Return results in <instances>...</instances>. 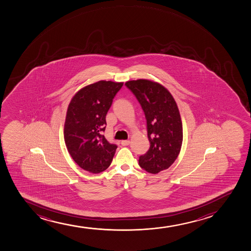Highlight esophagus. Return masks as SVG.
Wrapping results in <instances>:
<instances>
[{"label": "esophagus", "instance_id": "34e87169", "mask_svg": "<svg viewBox=\"0 0 251 251\" xmlns=\"http://www.w3.org/2000/svg\"><path fill=\"white\" fill-rule=\"evenodd\" d=\"M129 144H130V141H128V140L121 141V145H122V146H124V147H126V146H128Z\"/></svg>", "mask_w": 251, "mask_h": 251}]
</instances>
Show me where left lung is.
Instances as JSON below:
<instances>
[{
    "instance_id": "obj_1",
    "label": "left lung",
    "mask_w": 251,
    "mask_h": 251,
    "mask_svg": "<svg viewBox=\"0 0 251 251\" xmlns=\"http://www.w3.org/2000/svg\"><path fill=\"white\" fill-rule=\"evenodd\" d=\"M147 120L150 148L139 157V165L156 174L170 167L178 156L182 143V123L178 107L171 93L161 84L148 80L127 81Z\"/></svg>"
}]
</instances>
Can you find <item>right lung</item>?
I'll return each instance as SVG.
<instances>
[{
    "mask_svg": "<svg viewBox=\"0 0 251 251\" xmlns=\"http://www.w3.org/2000/svg\"><path fill=\"white\" fill-rule=\"evenodd\" d=\"M123 83L100 80L82 88L69 103L64 123V141L74 161L91 173L110 167L117 146L102 135L105 116Z\"/></svg>",
    "mask_w": 251,
    "mask_h": 251,
    "instance_id": "add662e5",
    "label": "right lung"
}]
</instances>
